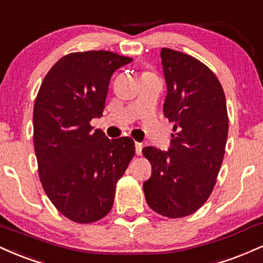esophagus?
I'll use <instances>...</instances> for the list:
<instances>
[{"label": "esophagus", "mask_w": 263, "mask_h": 263, "mask_svg": "<svg viewBox=\"0 0 263 263\" xmlns=\"http://www.w3.org/2000/svg\"><path fill=\"white\" fill-rule=\"evenodd\" d=\"M136 154L137 156H141L142 154V149H143V144L140 143V142H136Z\"/></svg>", "instance_id": "1"}]
</instances>
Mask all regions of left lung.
Wrapping results in <instances>:
<instances>
[{
  "label": "left lung",
  "mask_w": 263,
  "mask_h": 263,
  "mask_svg": "<svg viewBox=\"0 0 263 263\" xmlns=\"http://www.w3.org/2000/svg\"><path fill=\"white\" fill-rule=\"evenodd\" d=\"M160 58L167 88L164 116L175 134L167 152L142 151L152 164L143 191L154 212L181 218L195 213L216 185L229 127L227 101L216 74L198 60L166 47Z\"/></svg>",
  "instance_id": "1"
}]
</instances>
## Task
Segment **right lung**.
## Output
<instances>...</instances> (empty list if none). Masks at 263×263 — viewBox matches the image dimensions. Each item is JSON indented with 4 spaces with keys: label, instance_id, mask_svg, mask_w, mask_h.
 Returning a JSON list of instances; mask_svg holds the SVG:
<instances>
[{
    "label": "right lung",
    "instance_id": "obj_1",
    "mask_svg": "<svg viewBox=\"0 0 263 263\" xmlns=\"http://www.w3.org/2000/svg\"><path fill=\"white\" fill-rule=\"evenodd\" d=\"M132 59L111 51L73 52L47 72L34 104L40 181L59 212L76 223L111 210L119 179L135 156L129 137L109 140L90 120L105 107L110 78Z\"/></svg>",
    "mask_w": 263,
    "mask_h": 263
}]
</instances>
